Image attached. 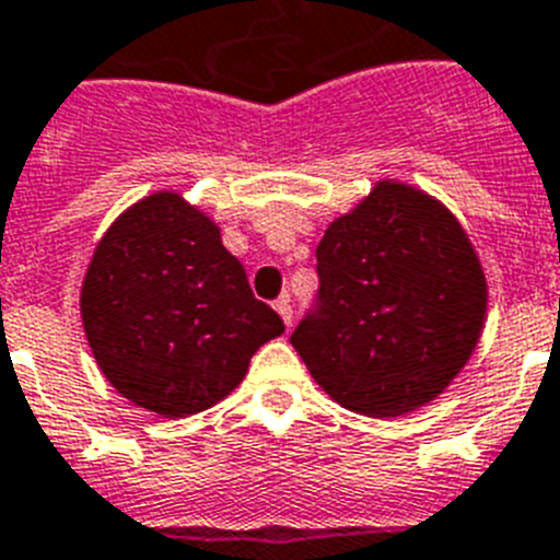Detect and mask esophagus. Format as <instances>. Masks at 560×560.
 I'll list each match as a JSON object with an SVG mask.
<instances>
[{"instance_id":"obj_1","label":"esophagus","mask_w":560,"mask_h":560,"mask_svg":"<svg viewBox=\"0 0 560 560\" xmlns=\"http://www.w3.org/2000/svg\"><path fill=\"white\" fill-rule=\"evenodd\" d=\"M272 307H276V313H279L281 316V322H284V325H293V307H290V299L288 295H281L279 302L272 304Z\"/></svg>"}]
</instances>
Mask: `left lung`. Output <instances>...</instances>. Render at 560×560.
<instances>
[{
    "label": "left lung",
    "instance_id": "left-lung-1",
    "mask_svg": "<svg viewBox=\"0 0 560 560\" xmlns=\"http://www.w3.org/2000/svg\"><path fill=\"white\" fill-rule=\"evenodd\" d=\"M319 313L290 342L327 397L365 417L431 406L486 325L489 281L469 233L420 186L380 177L319 247Z\"/></svg>",
    "mask_w": 560,
    "mask_h": 560
}]
</instances>
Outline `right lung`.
Returning <instances> with one entry per match:
<instances>
[{
  "instance_id": "add662e5",
  "label": "right lung",
  "mask_w": 560,
  "mask_h": 560,
  "mask_svg": "<svg viewBox=\"0 0 560 560\" xmlns=\"http://www.w3.org/2000/svg\"><path fill=\"white\" fill-rule=\"evenodd\" d=\"M80 319L108 385L166 420L230 397L253 353L284 334L221 244V226L175 189L112 221L85 267Z\"/></svg>"
}]
</instances>
